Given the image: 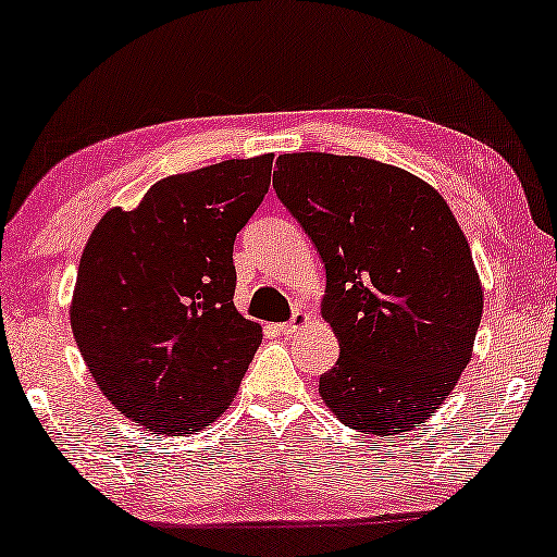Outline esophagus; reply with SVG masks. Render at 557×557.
Here are the masks:
<instances>
[{"label": "esophagus", "instance_id": "1", "mask_svg": "<svg viewBox=\"0 0 557 557\" xmlns=\"http://www.w3.org/2000/svg\"><path fill=\"white\" fill-rule=\"evenodd\" d=\"M310 323V315L308 313H296L294 318L288 320V323H281L278 325V333L281 335H294V333H298L300 327H306Z\"/></svg>", "mask_w": 557, "mask_h": 557}]
</instances>
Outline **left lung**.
I'll use <instances>...</instances> for the list:
<instances>
[{
  "mask_svg": "<svg viewBox=\"0 0 557 557\" xmlns=\"http://www.w3.org/2000/svg\"><path fill=\"white\" fill-rule=\"evenodd\" d=\"M273 190L325 263L339 343L320 396L339 421L398 435L435 413L472 357L482 284L443 195L362 156L284 153Z\"/></svg>",
  "mask_w": 557,
  "mask_h": 557,
  "instance_id": "1",
  "label": "left lung"
}]
</instances>
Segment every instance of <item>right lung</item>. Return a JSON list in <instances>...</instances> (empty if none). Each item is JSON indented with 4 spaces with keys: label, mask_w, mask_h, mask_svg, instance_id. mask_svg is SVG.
<instances>
[{
    "label": "right lung",
    "mask_w": 557,
    "mask_h": 557,
    "mask_svg": "<svg viewBox=\"0 0 557 557\" xmlns=\"http://www.w3.org/2000/svg\"><path fill=\"white\" fill-rule=\"evenodd\" d=\"M273 156L169 175L112 208L77 267L71 327L100 392L153 433L224 413L261 345L234 308L232 251L263 200Z\"/></svg>",
    "instance_id": "right-lung-1"
}]
</instances>
